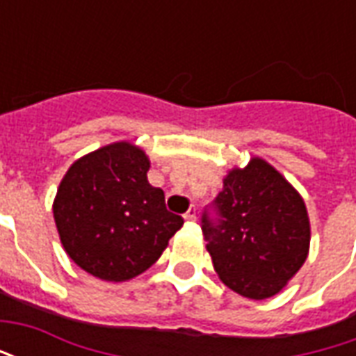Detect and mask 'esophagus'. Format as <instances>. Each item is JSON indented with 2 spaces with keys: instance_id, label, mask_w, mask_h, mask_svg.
Instances as JSON below:
<instances>
[{
  "instance_id": "obj_1",
  "label": "esophagus",
  "mask_w": 356,
  "mask_h": 356,
  "mask_svg": "<svg viewBox=\"0 0 356 356\" xmlns=\"http://www.w3.org/2000/svg\"><path fill=\"white\" fill-rule=\"evenodd\" d=\"M183 217H185L186 223H193V221H196V208H193V206H191V208H188V211H186Z\"/></svg>"
}]
</instances>
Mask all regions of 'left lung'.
Listing matches in <instances>:
<instances>
[{
    "instance_id": "1",
    "label": "left lung",
    "mask_w": 356,
    "mask_h": 356,
    "mask_svg": "<svg viewBox=\"0 0 356 356\" xmlns=\"http://www.w3.org/2000/svg\"><path fill=\"white\" fill-rule=\"evenodd\" d=\"M216 219L202 216L213 268L232 291L267 299L305 263L311 225L303 198L261 158L234 168L213 200Z\"/></svg>"
}]
</instances>
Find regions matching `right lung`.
I'll return each instance as SVG.
<instances>
[{
  "instance_id": "obj_1",
  "label": "right lung",
  "mask_w": 356,
  "mask_h": 356,
  "mask_svg": "<svg viewBox=\"0 0 356 356\" xmlns=\"http://www.w3.org/2000/svg\"><path fill=\"white\" fill-rule=\"evenodd\" d=\"M148 156L127 140L81 156L53 202L63 248L78 267L106 282H124L152 267L183 227L148 183Z\"/></svg>"
}]
</instances>
